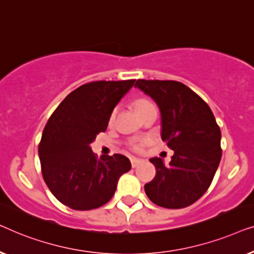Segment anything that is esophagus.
<instances>
[{
    "mask_svg": "<svg viewBox=\"0 0 254 254\" xmlns=\"http://www.w3.org/2000/svg\"><path fill=\"white\" fill-rule=\"evenodd\" d=\"M142 163L141 159H137V158H131V166L132 168H137L139 164Z\"/></svg>",
    "mask_w": 254,
    "mask_h": 254,
    "instance_id": "1",
    "label": "esophagus"
}]
</instances>
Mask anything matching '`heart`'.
<instances>
[{
  "instance_id": "obj_1",
  "label": "heart",
  "mask_w": 254,
  "mask_h": 254,
  "mask_svg": "<svg viewBox=\"0 0 254 254\" xmlns=\"http://www.w3.org/2000/svg\"><path fill=\"white\" fill-rule=\"evenodd\" d=\"M148 105H151V103H149L148 101H146V100H137V101L133 103L135 113H138L139 110L145 108V107L148 106ZM113 119H114V116L110 117V122H112ZM144 144H145V141H137V142H133V144L131 145V147H132V149H133V151L139 152V151H141V147L144 146Z\"/></svg>"
}]
</instances>
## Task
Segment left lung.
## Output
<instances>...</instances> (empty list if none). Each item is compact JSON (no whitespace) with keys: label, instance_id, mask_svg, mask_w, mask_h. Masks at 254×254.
Listing matches in <instances>:
<instances>
[{"label":"left lung","instance_id":"8db88e82","mask_svg":"<svg viewBox=\"0 0 254 254\" xmlns=\"http://www.w3.org/2000/svg\"><path fill=\"white\" fill-rule=\"evenodd\" d=\"M134 86L159 106L161 138L174 151L169 164L149 159L156 175L145 184L146 194L164 208L190 206L209 188L222 156L215 117L208 105L180 81L138 79Z\"/></svg>","mask_w":254,"mask_h":254}]
</instances>
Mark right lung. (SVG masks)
<instances>
[{
  "mask_svg": "<svg viewBox=\"0 0 254 254\" xmlns=\"http://www.w3.org/2000/svg\"><path fill=\"white\" fill-rule=\"evenodd\" d=\"M135 79L92 81L71 92L53 113L39 145L42 177L55 198L70 208L90 210L113 198L117 182L131 169L122 154L92 152L114 108Z\"/></svg>",
  "mask_w": 254,
  "mask_h": 254,
  "instance_id": "1",
  "label": "right lung"
}]
</instances>
